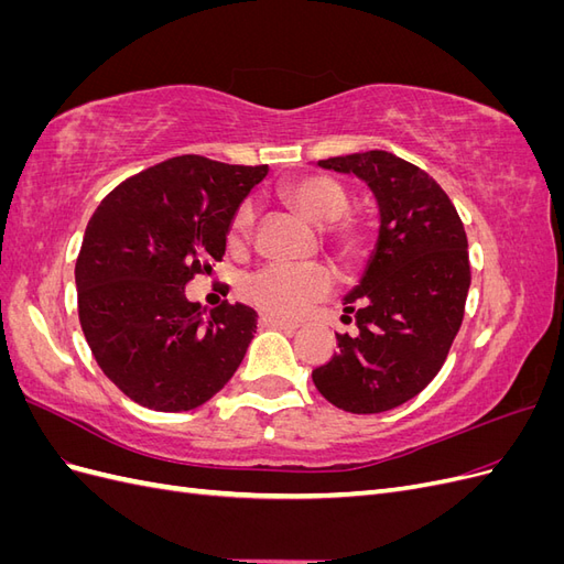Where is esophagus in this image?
<instances>
[{
  "instance_id": "34e87169",
  "label": "esophagus",
  "mask_w": 564,
  "mask_h": 564,
  "mask_svg": "<svg viewBox=\"0 0 564 564\" xmlns=\"http://www.w3.org/2000/svg\"><path fill=\"white\" fill-rule=\"evenodd\" d=\"M259 324H261V327L282 329V332H294L299 327V324H294V322H284V319H278V317H272V315H261Z\"/></svg>"
}]
</instances>
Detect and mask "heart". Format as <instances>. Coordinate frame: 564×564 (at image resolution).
I'll return each mask as SVG.
<instances>
[{
  "label": "heart",
  "instance_id": "1",
  "mask_svg": "<svg viewBox=\"0 0 564 564\" xmlns=\"http://www.w3.org/2000/svg\"><path fill=\"white\" fill-rule=\"evenodd\" d=\"M282 199L294 207L311 224L319 226L327 242L340 253H360L365 247V228L357 218L348 216L350 197L344 185L327 174H303L286 181L280 187ZM256 220V209L251 202L237 207L232 216V240H245ZM334 278L322 265H286L270 263L263 265L245 282L249 299L261 305L270 315L299 317L332 292Z\"/></svg>",
  "mask_w": 564,
  "mask_h": 564
}]
</instances>
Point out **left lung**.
Instances as JSON below:
<instances>
[{
	"mask_svg": "<svg viewBox=\"0 0 564 564\" xmlns=\"http://www.w3.org/2000/svg\"><path fill=\"white\" fill-rule=\"evenodd\" d=\"M362 178L381 228L365 275L346 296L360 334H336L338 352L313 383L350 414H379L416 398L447 360L470 286L468 240L456 207L423 169L386 150L317 162ZM350 319V317H348Z\"/></svg>",
	"mask_w": 564,
	"mask_h": 564,
	"instance_id": "8db88e82",
	"label": "left lung"
}]
</instances>
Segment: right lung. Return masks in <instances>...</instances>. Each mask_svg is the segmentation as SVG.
I'll return each mask as SVG.
<instances>
[{"label": "right lung", "instance_id": "add662e5", "mask_svg": "<svg viewBox=\"0 0 564 564\" xmlns=\"http://www.w3.org/2000/svg\"><path fill=\"white\" fill-rule=\"evenodd\" d=\"M268 164L181 155L119 183L94 212L75 265L84 338L106 377L155 412L212 400L245 360L256 315L204 317L185 284L226 253L232 216Z\"/></svg>", "mask_w": 564, "mask_h": 564}]
</instances>
